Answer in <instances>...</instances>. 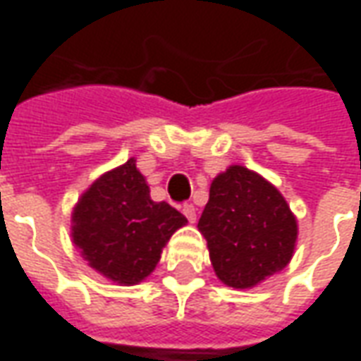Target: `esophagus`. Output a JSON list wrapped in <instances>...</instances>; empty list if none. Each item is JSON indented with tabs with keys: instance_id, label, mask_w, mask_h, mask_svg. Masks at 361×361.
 <instances>
[{
	"instance_id": "obj_1",
	"label": "esophagus",
	"mask_w": 361,
	"mask_h": 361,
	"mask_svg": "<svg viewBox=\"0 0 361 361\" xmlns=\"http://www.w3.org/2000/svg\"><path fill=\"white\" fill-rule=\"evenodd\" d=\"M181 212L185 214V219H188L189 222H191V224H193V222H195V220H197V212H195V207H193V204H183V209H181Z\"/></svg>"
}]
</instances>
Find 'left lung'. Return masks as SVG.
<instances>
[{
  "label": "left lung",
  "instance_id": "8db88e82",
  "mask_svg": "<svg viewBox=\"0 0 361 361\" xmlns=\"http://www.w3.org/2000/svg\"><path fill=\"white\" fill-rule=\"evenodd\" d=\"M222 284L247 290L282 271L294 255L298 220L279 189L245 166H228L211 183L199 219Z\"/></svg>",
  "mask_w": 361,
  "mask_h": 361
}]
</instances>
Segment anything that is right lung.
Masks as SVG:
<instances>
[{
  "label": "right lung",
  "mask_w": 361,
  "mask_h": 361,
  "mask_svg": "<svg viewBox=\"0 0 361 361\" xmlns=\"http://www.w3.org/2000/svg\"><path fill=\"white\" fill-rule=\"evenodd\" d=\"M188 219L150 199L137 160L102 173L71 212V240L81 257L119 286L139 284L154 271L168 240Z\"/></svg>",
  "instance_id": "add662e5"
}]
</instances>
